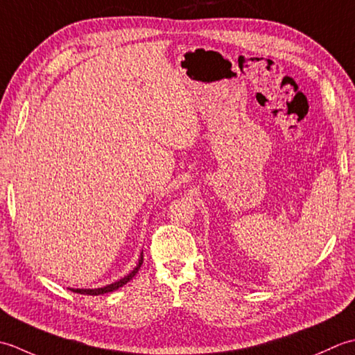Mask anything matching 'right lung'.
<instances>
[{"mask_svg":"<svg viewBox=\"0 0 355 355\" xmlns=\"http://www.w3.org/2000/svg\"><path fill=\"white\" fill-rule=\"evenodd\" d=\"M144 252H141V257H139V262H137V265H136V268L130 272V274H127V276H124L122 279H119V280H116L114 282V284H110V285H105V286H103V288H95V289H75V288H69L70 291H73V293H78V294H85V295H101V294H105V293H112V291H114V289H118V288H121V286H124L125 284H128L130 280H132L135 276H136V272L139 271V268H141V265H142V262H144Z\"/></svg>","mask_w":355,"mask_h":355,"instance_id":"right-lung-1","label":"right lung"}]
</instances>
